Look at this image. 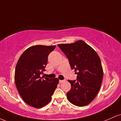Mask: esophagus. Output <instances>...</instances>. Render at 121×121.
Returning a JSON list of instances; mask_svg holds the SVG:
<instances>
[{"mask_svg": "<svg viewBox=\"0 0 121 121\" xmlns=\"http://www.w3.org/2000/svg\"><path fill=\"white\" fill-rule=\"evenodd\" d=\"M65 80H59V82L60 83H62L63 82H64Z\"/></svg>", "mask_w": 121, "mask_h": 121, "instance_id": "esophagus-1", "label": "esophagus"}]
</instances>
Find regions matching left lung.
Returning <instances> with one entry per match:
<instances>
[{"mask_svg":"<svg viewBox=\"0 0 121 121\" xmlns=\"http://www.w3.org/2000/svg\"><path fill=\"white\" fill-rule=\"evenodd\" d=\"M58 46L69 60L72 69L77 74L76 80H68L71 89L66 93L68 100L77 106L89 104L96 97L103 78V69L98 54L82 40Z\"/></svg>","mask_w":121,"mask_h":121,"instance_id":"1","label":"left lung"}]
</instances>
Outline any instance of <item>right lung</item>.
<instances>
[{
	"label": "right lung",
	"instance_id": "add662e5",
	"mask_svg": "<svg viewBox=\"0 0 121 121\" xmlns=\"http://www.w3.org/2000/svg\"><path fill=\"white\" fill-rule=\"evenodd\" d=\"M55 45H35L23 53L16 64L15 81L20 96L26 103L41 108L51 101L59 79L40 77L45 71L48 57Z\"/></svg>",
	"mask_w": 121,
	"mask_h": 121
}]
</instances>
